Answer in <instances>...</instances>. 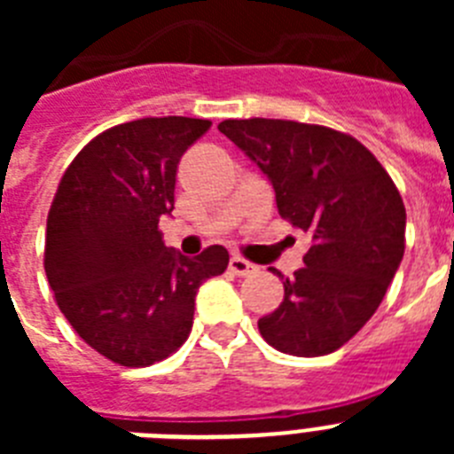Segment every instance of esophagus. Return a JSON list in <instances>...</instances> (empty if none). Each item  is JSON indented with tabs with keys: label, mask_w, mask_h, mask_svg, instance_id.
Here are the masks:
<instances>
[{
	"label": "esophagus",
	"mask_w": 454,
	"mask_h": 454,
	"mask_svg": "<svg viewBox=\"0 0 454 454\" xmlns=\"http://www.w3.org/2000/svg\"><path fill=\"white\" fill-rule=\"evenodd\" d=\"M230 270L234 272V275L247 277V275H254V272H259V268H256L254 263L246 262L243 256H231V259H230Z\"/></svg>",
	"instance_id": "1"
}]
</instances>
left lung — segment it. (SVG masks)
<instances>
[{
    "label": "left lung",
    "mask_w": 454,
    "mask_h": 454,
    "mask_svg": "<svg viewBox=\"0 0 454 454\" xmlns=\"http://www.w3.org/2000/svg\"><path fill=\"white\" fill-rule=\"evenodd\" d=\"M220 134L275 188L279 215L311 234L304 268L259 318L275 350L320 356L371 320L404 254L407 214L382 163L352 136L293 120H224Z\"/></svg>",
    "instance_id": "obj_1"
}]
</instances>
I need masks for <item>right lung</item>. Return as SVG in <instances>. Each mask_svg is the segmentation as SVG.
<instances>
[{
  "instance_id": "1",
  "label": "right lung",
  "mask_w": 454,
  "mask_h": 454,
  "mask_svg": "<svg viewBox=\"0 0 454 454\" xmlns=\"http://www.w3.org/2000/svg\"><path fill=\"white\" fill-rule=\"evenodd\" d=\"M208 120L140 118L92 138L63 175L47 215L45 272L59 309L92 350L150 366L192 327L195 295L223 275L230 252L166 247L159 218L175 208L184 152Z\"/></svg>"
}]
</instances>
